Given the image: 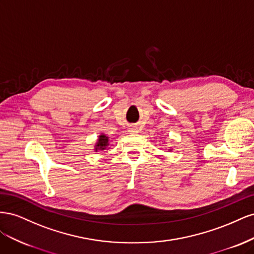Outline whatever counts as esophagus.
Instances as JSON below:
<instances>
[{
    "instance_id": "obj_1",
    "label": "esophagus",
    "mask_w": 254,
    "mask_h": 254,
    "mask_svg": "<svg viewBox=\"0 0 254 254\" xmlns=\"http://www.w3.org/2000/svg\"><path fill=\"white\" fill-rule=\"evenodd\" d=\"M129 132H136V128L134 127V126H132V127H130L129 128V130H128Z\"/></svg>"
}]
</instances>
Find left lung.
I'll list each match as a JSON object with an SVG mask.
<instances>
[{"label":"left lung","mask_w":254,"mask_h":254,"mask_svg":"<svg viewBox=\"0 0 254 254\" xmlns=\"http://www.w3.org/2000/svg\"><path fill=\"white\" fill-rule=\"evenodd\" d=\"M170 150H172V149H170Z\"/></svg>","instance_id":"1"}]
</instances>
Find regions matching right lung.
Instances as JSON below:
<instances>
[{
    "label": "right lung",
    "mask_w": 254,
    "mask_h": 254,
    "mask_svg": "<svg viewBox=\"0 0 254 254\" xmlns=\"http://www.w3.org/2000/svg\"><path fill=\"white\" fill-rule=\"evenodd\" d=\"M110 146V143H109V137L107 136L106 134L104 133H101V135H98V139H97V142L95 143V146H94V151L97 152L99 150H105V149H108Z\"/></svg>",
    "instance_id": "right-lung-1"
}]
</instances>
